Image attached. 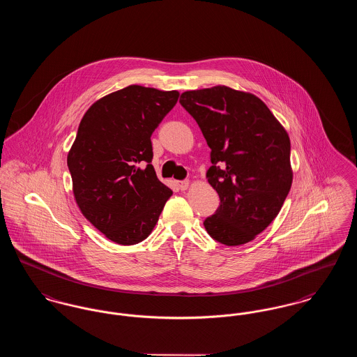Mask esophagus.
<instances>
[{
  "label": "esophagus",
  "mask_w": 357,
  "mask_h": 357,
  "mask_svg": "<svg viewBox=\"0 0 357 357\" xmlns=\"http://www.w3.org/2000/svg\"><path fill=\"white\" fill-rule=\"evenodd\" d=\"M190 187V181H182L181 183H179V188L182 190V191H185Z\"/></svg>",
  "instance_id": "1"
}]
</instances>
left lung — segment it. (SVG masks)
<instances>
[{
	"mask_svg": "<svg viewBox=\"0 0 357 357\" xmlns=\"http://www.w3.org/2000/svg\"><path fill=\"white\" fill-rule=\"evenodd\" d=\"M179 102L211 149L206 178L221 204L204 220L206 231L226 246L253 241L278 215L291 187L287 130L259 98L226 85L186 91Z\"/></svg>",
	"mask_w": 357,
	"mask_h": 357,
	"instance_id": "8db88e82",
	"label": "left lung"
}]
</instances>
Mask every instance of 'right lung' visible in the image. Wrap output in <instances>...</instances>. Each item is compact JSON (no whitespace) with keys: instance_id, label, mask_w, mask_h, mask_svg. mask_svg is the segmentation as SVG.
I'll return each mask as SVG.
<instances>
[{"instance_id":"right-lung-1","label":"right lung","mask_w":357,"mask_h":357,"mask_svg":"<svg viewBox=\"0 0 357 357\" xmlns=\"http://www.w3.org/2000/svg\"><path fill=\"white\" fill-rule=\"evenodd\" d=\"M178 98V91L128 85L93 102L80 121L67 158L75 201L115 243L149 237L172 195L151 165V135Z\"/></svg>"}]
</instances>
